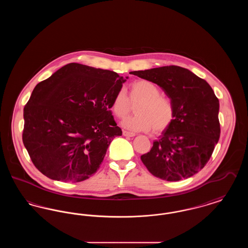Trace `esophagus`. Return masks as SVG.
<instances>
[{"mask_svg":"<svg viewBox=\"0 0 248 248\" xmlns=\"http://www.w3.org/2000/svg\"><path fill=\"white\" fill-rule=\"evenodd\" d=\"M123 135H124V137H130V138H133V137L136 136V134L131 133V132H127V131H123Z\"/></svg>","mask_w":248,"mask_h":248,"instance_id":"34e87169","label":"esophagus"}]
</instances>
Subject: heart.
Segmentation results:
<instances>
[{
    "instance_id": "heart-1",
    "label": "heart",
    "mask_w": 248,
    "mask_h": 248,
    "mask_svg": "<svg viewBox=\"0 0 248 248\" xmlns=\"http://www.w3.org/2000/svg\"><path fill=\"white\" fill-rule=\"evenodd\" d=\"M130 100L135 103L136 114L122 122V126L133 132H154L166 129L175 117L172 102L161 95L158 86L148 80H139L130 85ZM124 89L119 90L111 102V110L118 118L129 113L131 103Z\"/></svg>"
}]
</instances>
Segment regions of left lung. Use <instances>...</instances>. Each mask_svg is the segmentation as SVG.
<instances>
[{
  "label": "left lung",
  "instance_id": "left-lung-1",
  "mask_svg": "<svg viewBox=\"0 0 248 248\" xmlns=\"http://www.w3.org/2000/svg\"><path fill=\"white\" fill-rule=\"evenodd\" d=\"M132 73L159 85L175 109L173 122L152 150L141 155L142 163L154 176L166 181L192 177L207 164L220 136L219 101L211 86L178 66Z\"/></svg>",
  "mask_w": 248,
  "mask_h": 248
}]
</instances>
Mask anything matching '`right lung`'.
<instances>
[{
  "label": "right lung",
  "mask_w": 248,
  "mask_h": 248,
  "mask_svg": "<svg viewBox=\"0 0 248 248\" xmlns=\"http://www.w3.org/2000/svg\"><path fill=\"white\" fill-rule=\"evenodd\" d=\"M128 77L70 63L38 83L24 108V146L36 168L58 181L80 182L122 136L110 110Z\"/></svg>",
  "instance_id": "right-lung-1"
}]
</instances>
